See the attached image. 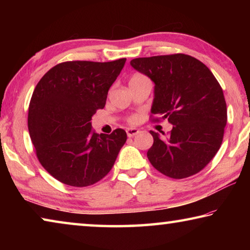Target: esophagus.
I'll return each mask as SVG.
<instances>
[{"mask_svg": "<svg viewBox=\"0 0 250 250\" xmlns=\"http://www.w3.org/2000/svg\"><path fill=\"white\" fill-rule=\"evenodd\" d=\"M139 133V130L137 128H128L126 129V135H128L129 138L131 137H134L135 134Z\"/></svg>", "mask_w": 250, "mask_h": 250, "instance_id": "34e87169", "label": "esophagus"}]
</instances>
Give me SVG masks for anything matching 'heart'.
<instances>
[{
	"mask_svg": "<svg viewBox=\"0 0 250 250\" xmlns=\"http://www.w3.org/2000/svg\"><path fill=\"white\" fill-rule=\"evenodd\" d=\"M141 77H143L142 75H134V76H132V78H131V80H132V79H138V78H141ZM135 120H137V118H135V117H132V118H130V119H129L130 122H135Z\"/></svg>",
	"mask_w": 250,
	"mask_h": 250,
	"instance_id": "b5f03b06",
	"label": "heart"
}]
</instances>
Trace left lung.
<instances>
[{
    "instance_id": "obj_1",
    "label": "left lung",
    "mask_w": 250,
    "mask_h": 250,
    "mask_svg": "<svg viewBox=\"0 0 250 250\" xmlns=\"http://www.w3.org/2000/svg\"><path fill=\"white\" fill-rule=\"evenodd\" d=\"M130 65L154 83L152 115L173 125L164 137L150 131L147 159L172 179L196 174L223 141L227 108L221 84L202 62L185 54L134 58Z\"/></svg>"
}]
</instances>
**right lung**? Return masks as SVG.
<instances>
[{
    "mask_svg": "<svg viewBox=\"0 0 250 250\" xmlns=\"http://www.w3.org/2000/svg\"><path fill=\"white\" fill-rule=\"evenodd\" d=\"M125 61L62 62L35 87L28 108L29 137L42 166L62 183L92 185L115 164L125 131L98 134L91 129V118L104 107Z\"/></svg>",
    "mask_w": 250,
    "mask_h": 250,
    "instance_id": "right-lung-1",
    "label": "right lung"
}]
</instances>
